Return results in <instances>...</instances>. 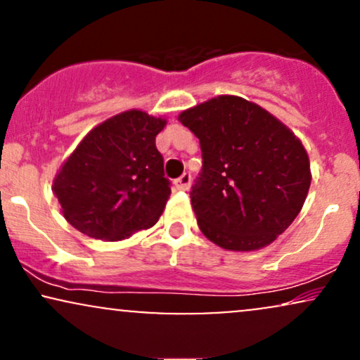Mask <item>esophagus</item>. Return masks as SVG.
Returning a JSON list of instances; mask_svg holds the SVG:
<instances>
[{"label":"esophagus","mask_w":360,"mask_h":360,"mask_svg":"<svg viewBox=\"0 0 360 360\" xmlns=\"http://www.w3.org/2000/svg\"><path fill=\"white\" fill-rule=\"evenodd\" d=\"M189 186H191V174L189 172H184L179 179L174 181V188L177 191H188Z\"/></svg>","instance_id":"1"}]
</instances>
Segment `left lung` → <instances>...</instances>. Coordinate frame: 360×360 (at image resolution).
<instances>
[{
	"label": "left lung",
	"mask_w": 360,
	"mask_h": 360,
	"mask_svg": "<svg viewBox=\"0 0 360 360\" xmlns=\"http://www.w3.org/2000/svg\"><path fill=\"white\" fill-rule=\"evenodd\" d=\"M177 120L200 139L203 169L191 205L205 237L238 252L274 242L298 217L311 184L301 140L269 111L230 94Z\"/></svg>",
	"instance_id": "8db88e82"
}]
</instances>
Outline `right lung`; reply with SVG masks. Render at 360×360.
Returning a JSON list of instances; mask_svg holds the SVG:
<instances>
[{
  "mask_svg": "<svg viewBox=\"0 0 360 360\" xmlns=\"http://www.w3.org/2000/svg\"><path fill=\"white\" fill-rule=\"evenodd\" d=\"M166 123L146 111L128 110L81 140L52 184L62 214L74 229L117 242L155 225L171 194L155 147Z\"/></svg>",
  "mask_w": 360,
  "mask_h": 360,
  "instance_id": "right-lung-1",
  "label": "right lung"
}]
</instances>
